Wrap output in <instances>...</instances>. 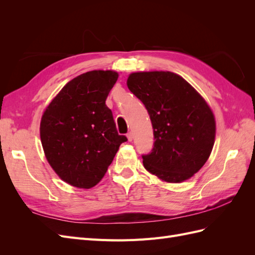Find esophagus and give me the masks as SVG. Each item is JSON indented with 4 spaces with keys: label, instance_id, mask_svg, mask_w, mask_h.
<instances>
[{
    "label": "esophagus",
    "instance_id": "34e87169",
    "mask_svg": "<svg viewBox=\"0 0 255 255\" xmlns=\"http://www.w3.org/2000/svg\"><path fill=\"white\" fill-rule=\"evenodd\" d=\"M127 137H128V141H132V140H133V138H134V134H133L132 132H128V133L127 134Z\"/></svg>",
    "mask_w": 255,
    "mask_h": 255
}]
</instances>
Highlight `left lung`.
Masks as SVG:
<instances>
[{
  "label": "left lung",
  "instance_id": "left-lung-1",
  "mask_svg": "<svg viewBox=\"0 0 255 255\" xmlns=\"http://www.w3.org/2000/svg\"><path fill=\"white\" fill-rule=\"evenodd\" d=\"M127 84L152 122L154 143L142 155L144 168L168 183L188 180L206 163L215 142L210 106L188 82L169 71L135 72Z\"/></svg>",
  "mask_w": 255,
  "mask_h": 255
}]
</instances>
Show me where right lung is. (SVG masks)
Listing matches in <instances>:
<instances>
[{"label": "right lung", "mask_w": 255, "mask_h": 255, "mask_svg": "<svg viewBox=\"0 0 255 255\" xmlns=\"http://www.w3.org/2000/svg\"><path fill=\"white\" fill-rule=\"evenodd\" d=\"M115 71L94 70L67 83L44 111L42 148L61 180L79 188L97 185L122 142L105 101L117 82Z\"/></svg>", "instance_id": "add662e5"}]
</instances>
